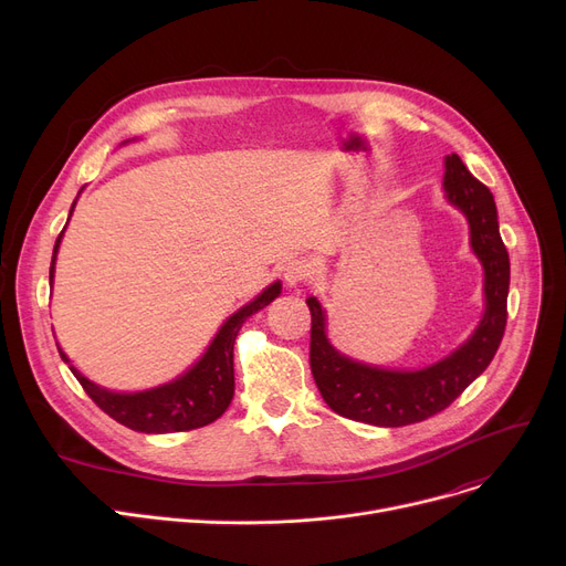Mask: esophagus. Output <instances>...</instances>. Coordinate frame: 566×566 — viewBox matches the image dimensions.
Listing matches in <instances>:
<instances>
[{"instance_id":"esophagus-1","label":"esophagus","mask_w":566,"mask_h":566,"mask_svg":"<svg viewBox=\"0 0 566 566\" xmlns=\"http://www.w3.org/2000/svg\"><path fill=\"white\" fill-rule=\"evenodd\" d=\"M310 275H312V263L305 259H291L284 265V282L289 289L303 286L310 280Z\"/></svg>"}]
</instances>
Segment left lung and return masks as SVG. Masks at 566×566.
I'll list each match as a JSON object with an SVG mask.
<instances>
[{
	"mask_svg": "<svg viewBox=\"0 0 566 566\" xmlns=\"http://www.w3.org/2000/svg\"><path fill=\"white\" fill-rule=\"evenodd\" d=\"M442 188L444 199L463 213L470 229V250L482 263V318L472 335L444 358L422 369H388L337 350L328 337V314L316 295H310V367L321 397L342 418L374 427L422 422L448 408L491 365L502 342L507 325L510 254L500 238L495 199L457 154L444 156Z\"/></svg>",
	"mask_w": 566,
	"mask_h": 566,
	"instance_id": "obj_1",
	"label": "left lung"
}]
</instances>
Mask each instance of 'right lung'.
I'll return each instance as SVG.
<instances>
[{"instance_id":"1","label":"right lung","mask_w":566,"mask_h":566,"mask_svg":"<svg viewBox=\"0 0 566 566\" xmlns=\"http://www.w3.org/2000/svg\"><path fill=\"white\" fill-rule=\"evenodd\" d=\"M128 142L130 139L122 144H128ZM75 203L77 199L71 206V216H73ZM64 231L59 233L54 243L52 263H50V286L54 282V263H56L59 245H62ZM280 293H282L280 280L268 284L254 301L233 312L220 325V331L216 333L211 344H208L201 358L188 371L148 390H139V392L107 390L103 385L88 380L77 367H73L69 355L62 348H59V355H62V360L80 380L84 392L118 424H124L139 433H176V431L199 429L216 422L233 399V342L238 331L243 328V323L252 314H256L265 305H271Z\"/></svg>"}]
</instances>
